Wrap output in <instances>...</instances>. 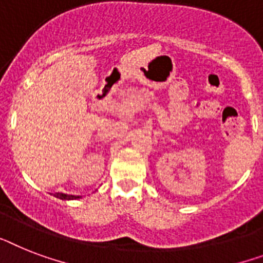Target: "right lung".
Segmentation results:
<instances>
[{
	"label": "right lung",
	"mask_w": 263,
	"mask_h": 263,
	"mask_svg": "<svg viewBox=\"0 0 263 263\" xmlns=\"http://www.w3.org/2000/svg\"><path fill=\"white\" fill-rule=\"evenodd\" d=\"M55 197L61 198V200H76L80 198V196H71V194H65V193H55Z\"/></svg>",
	"instance_id": "obj_1"
}]
</instances>
